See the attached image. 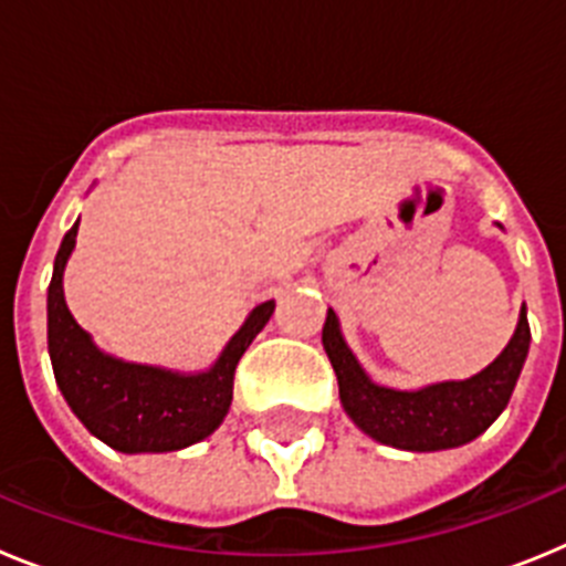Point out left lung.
I'll return each mask as SVG.
<instances>
[{"instance_id":"8db88e82","label":"left lung","mask_w":566,"mask_h":566,"mask_svg":"<svg viewBox=\"0 0 566 566\" xmlns=\"http://www.w3.org/2000/svg\"><path fill=\"white\" fill-rule=\"evenodd\" d=\"M323 348L339 382L345 413L377 442L402 451H444L476 439L507 408L530 348L527 308H522L513 339L476 377L428 385L422 391H394L365 377L339 334L337 314L328 308Z\"/></svg>"}]
</instances>
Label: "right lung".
I'll use <instances>...</instances> for the list:
<instances>
[{"instance_id": "right-lung-1", "label": "right lung", "mask_w": 566, "mask_h": 566, "mask_svg": "<svg viewBox=\"0 0 566 566\" xmlns=\"http://www.w3.org/2000/svg\"><path fill=\"white\" fill-rule=\"evenodd\" d=\"M78 223L64 234L48 289V348L64 399L93 437L122 453L181 451L223 422L232 405L234 368L274 314L260 303L221 359L203 374H175L102 354L64 303L62 274L76 247Z\"/></svg>"}]
</instances>
